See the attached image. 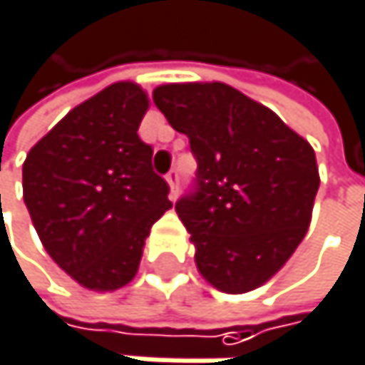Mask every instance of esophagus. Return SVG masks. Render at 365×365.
Instances as JSON below:
<instances>
[{
    "instance_id": "esophagus-1",
    "label": "esophagus",
    "mask_w": 365,
    "mask_h": 365,
    "mask_svg": "<svg viewBox=\"0 0 365 365\" xmlns=\"http://www.w3.org/2000/svg\"><path fill=\"white\" fill-rule=\"evenodd\" d=\"M167 183H169V190H171V198H175V196H178V192H180V171H178V169L169 171V175H167Z\"/></svg>"
}]
</instances>
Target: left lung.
I'll return each instance as SVG.
<instances>
[{"label":"left lung","instance_id":"8db88e82","mask_svg":"<svg viewBox=\"0 0 365 365\" xmlns=\"http://www.w3.org/2000/svg\"><path fill=\"white\" fill-rule=\"evenodd\" d=\"M154 103L187 135L198 163L196 192L175 205L198 272L226 294L264 285L309 230L319 190L315 150L224 82L163 84Z\"/></svg>","mask_w":365,"mask_h":365}]
</instances>
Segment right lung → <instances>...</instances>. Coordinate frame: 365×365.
I'll list each match as a JSON object with an SVG mask.
<instances>
[{"instance_id": "obj_1", "label": "right lung", "mask_w": 365, "mask_h": 365, "mask_svg": "<svg viewBox=\"0 0 365 365\" xmlns=\"http://www.w3.org/2000/svg\"><path fill=\"white\" fill-rule=\"evenodd\" d=\"M148 108L139 84H110L43 135L23 165V198L43 250L93 292L133 281L152 224L173 207L137 135Z\"/></svg>"}]
</instances>
